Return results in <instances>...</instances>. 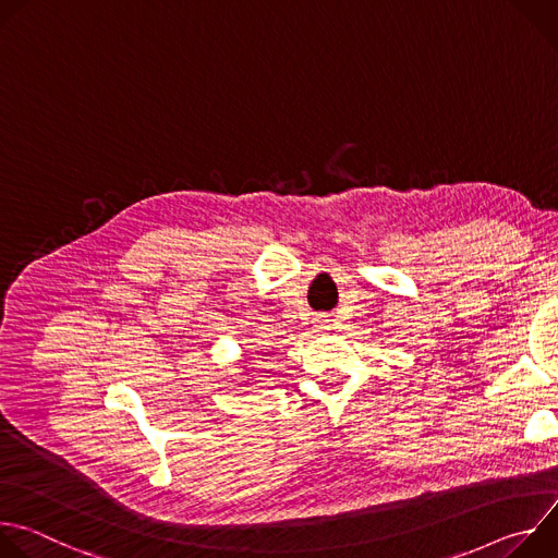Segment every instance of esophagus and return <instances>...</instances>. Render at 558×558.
Wrapping results in <instances>:
<instances>
[{
  "mask_svg": "<svg viewBox=\"0 0 558 558\" xmlns=\"http://www.w3.org/2000/svg\"><path fill=\"white\" fill-rule=\"evenodd\" d=\"M329 323H331V320H327V317H320V320H317V325H320L323 329H329Z\"/></svg>",
  "mask_w": 558,
  "mask_h": 558,
  "instance_id": "esophagus-1",
  "label": "esophagus"
}]
</instances>
